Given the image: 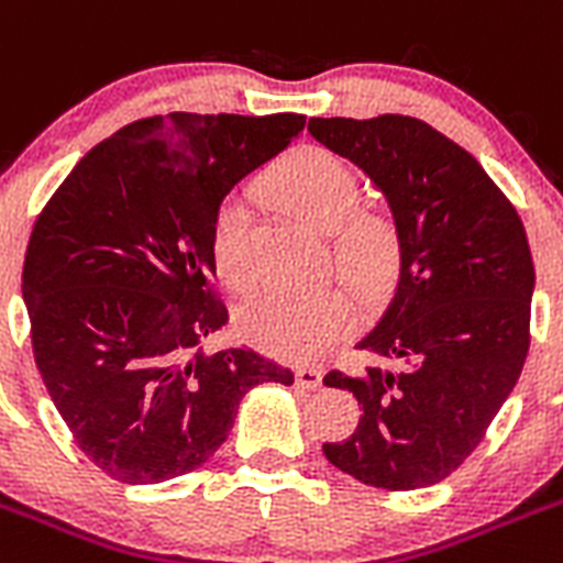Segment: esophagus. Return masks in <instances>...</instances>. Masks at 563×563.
Instances as JSON below:
<instances>
[{
    "label": "esophagus",
    "mask_w": 563,
    "mask_h": 563,
    "mask_svg": "<svg viewBox=\"0 0 563 563\" xmlns=\"http://www.w3.org/2000/svg\"><path fill=\"white\" fill-rule=\"evenodd\" d=\"M297 386L306 388V391H317L319 386H322V372L313 369V366H302V369H297Z\"/></svg>",
    "instance_id": "obj_1"
}]
</instances>
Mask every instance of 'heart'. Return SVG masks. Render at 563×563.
<instances>
[{"label":"heart","mask_w":563,"mask_h":563,"mask_svg":"<svg viewBox=\"0 0 563 563\" xmlns=\"http://www.w3.org/2000/svg\"><path fill=\"white\" fill-rule=\"evenodd\" d=\"M272 191L288 210L333 233V261L355 288L380 294L397 275L400 239L383 213L352 210L358 205V180L333 152L306 146L294 152L272 175ZM252 217L241 197H224L210 219V257L230 286L250 280ZM355 302L341 286L306 291H266L239 313V330L252 346L286 361H313L353 328Z\"/></svg>","instance_id":"1"}]
</instances>
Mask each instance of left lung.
<instances>
[{"instance_id":"8db88e82","label":"left lung","mask_w":563,"mask_h":563,"mask_svg":"<svg viewBox=\"0 0 563 563\" xmlns=\"http://www.w3.org/2000/svg\"><path fill=\"white\" fill-rule=\"evenodd\" d=\"M308 133L386 197L400 239L391 297L358 350L388 361L324 386L364 406L324 455L388 492L433 486L483 441L530 346L533 257L517 208L481 163L422 119H311Z\"/></svg>"}]
</instances>
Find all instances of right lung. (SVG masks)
<instances>
[{
    "label": "right lung",
    "mask_w": 563,
    "mask_h": 563,
    "mask_svg": "<svg viewBox=\"0 0 563 563\" xmlns=\"http://www.w3.org/2000/svg\"><path fill=\"white\" fill-rule=\"evenodd\" d=\"M306 115H150L93 146L30 235L21 294L33 353L77 448L146 486L202 466L239 402L294 372L246 346L202 353L228 322L210 219L286 150Z\"/></svg>",
    "instance_id": "obj_1"
}]
</instances>
